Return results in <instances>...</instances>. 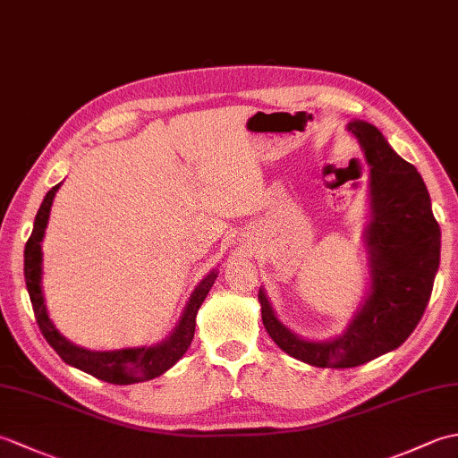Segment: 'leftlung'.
<instances>
[{
  "label": "left lung",
  "mask_w": 458,
  "mask_h": 458,
  "mask_svg": "<svg viewBox=\"0 0 458 458\" xmlns=\"http://www.w3.org/2000/svg\"><path fill=\"white\" fill-rule=\"evenodd\" d=\"M369 165V293L343 335L327 343L297 336L259 289L261 320L271 340L301 362L317 368H354L402 346L429 303L441 259V228L429 191L411 163L397 155L382 131L350 122Z\"/></svg>",
  "instance_id": "8db88e82"
}]
</instances>
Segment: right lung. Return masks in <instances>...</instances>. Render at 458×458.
<instances>
[{
    "label": "right lung",
    "mask_w": 458,
    "mask_h": 458,
    "mask_svg": "<svg viewBox=\"0 0 458 458\" xmlns=\"http://www.w3.org/2000/svg\"><path fill=\"white\" fill-rule=\"evenodd\" d=\"M61 187V182L47 192L43 199L41 208H38L33 232L25 244V284L29 297H31V305L35 310L37 325L41 328L45 340L51 344L56 354L61 356L66 364L82 369V372L90 374L98 379H104L108 384L115 386H128L138 382H148L161 376L163 372L177 362V360L187 352V348L192 343L194 336V325H197V313L207 299L208 291L216 279L218 271L212 269L210 274L204 277L197 289L192 291L187 307L182 310V317L179 325L174 327L171 336H167L163 343L155 346H140V348H123V350H108V352H94V350H86L82 346L72 344L66 340L58 330L55 328L53 320L48 318L43 289H41V276H43V251L41 242L45 236V228L48 222V214H51L53 199Z\"/></svg>",
    "instance_id": "right-lung-1"
}]
</instances>
